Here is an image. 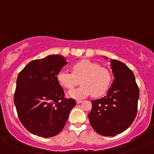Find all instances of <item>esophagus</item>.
Segmentation results:
<instances>
[{
	"mask_svg": "<svg viewBox=\"0 0 154 154\" xmlns=\"http://www.w3.org/2000/svg\"><path fill=\"white\" fill-rule=\"evenodd\" d=\"M83 100H77V104H79V103H83Z\"/></svg>",
	"mask_w": 154,
	"mask_h": 154,
	"instance_id": "obj_1",
	"label": "esophagus"
}]
</instances>
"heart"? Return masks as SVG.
Here are the masks:
<instances>
[{
  "label": "heart",
  "mask_w": 154,
  "mask_h": 154,
  "mask_svg": "<svg viewBox=\"0 0 154 154\" xmlns=\"http://www.w3.org/2000/svg\"><path fill=\"white\" fill-rule=\"evenodd\" d=\"M71 72L60 71L57 75L59 84L71 90L80 82L81 86L69 91V96L83 98L91 94L94 97L104 95L112 83V74L108 68L89 60H81L71 66ZM80 80V82L79 80Z\"/></svg>",
  "instance_id": "1"
}]
</instances>
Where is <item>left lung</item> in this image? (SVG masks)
<instances>
[{
	"label": "left lung",
	"instance_id": "8db88e82",
	"mask_svg": "<svg viewBox=\"0 0 154 154\" xmlns=\"http://www.w3.org/2000/svg\"><path fill=\"white\" fill-rule=\"evenodd\" d=\"M113 83L106 95L92 100L88 113L91 127L98 134L114 136L127 130L137 114L139 90L133 72L125 63L112 60Z\"/></svg>",
	"mask_w": 154,
	"mask_h": 154
}]
</instances>
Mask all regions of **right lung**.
Listing matches in <instances>:
<instances>
[{"instance_id": "right-lung-1", "label": "right lung", "mask_w": 154, "mask_h": 154, "mask_svg": "<svg viewBox=\"0 0 154 154\" xmlns=\"http://www.w3.org/2000/svg\"><path fill=\"white\" fill-rule=\"evenodd\" d=\"M67 64L60 55L32 60L18 74L14 103L23 126L34 135L52 137L59 134L75 106L66 98L57 75Z\"/></svg>"}]
</instances>
